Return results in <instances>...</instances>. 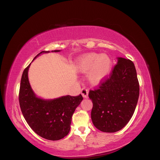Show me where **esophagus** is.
<instances>
[{"label":"esophagus","instance_id":"34e87169","mask_svg":"<svg viewBox=\"0 0 160 160\" xmlns=\"http://www.w3.org/2000/svg\"><path fill=\"white\" fill-rule=\"evenodd\" d=\"M81 94H82V96L84 97V98H87L88 94V89L85 88H83L81 89Z\"/></svg>","mask_w":160,"mask_h":160}]
</instances>
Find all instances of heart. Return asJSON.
I'll use <instances>...</instances> for the list:
<instances>
[{"label": "heart", "instance_id": "heart-1", "mask_svg": "<svg viewBox=\"0 0 160 160\" xmlns=\"http://www.w3.org/2000/svg\"><path fill=\"white\" fill-rule=\"evenodd\" d=\"M112 67V61L106 54L90 53L81 57L77 68L81 72L89 71L88 79L92 83L97 84L108 75Z\"/></svg>", "mask_w": 160, "mask_h": 160}]
</instances>
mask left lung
<instances>
[{"instance_id": "1", "label": "left lung", "mask_w": 160, "mask_h": 160, "mask_svg": "<svg viewBox=\"0 0 160 160\" xmlns=\"http://www.w3.org/2000/svg\"><path fill=\"white\" fill-rule=\"evenodd\" d=\"M139 84L132 61L118 58L117 63L88 97L93 104L91 119L97 129L115 132L131 119L138 103Z\"/></svg>"}]
</instances>
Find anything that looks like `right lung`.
<instances>
[{"mask_svg": "<svg viewBox=\"0 0 160 160\" xmlns=\"http://www.w3.org/2000/svg\"><path fill=\"white\" fill-rule=\"evenodd\" d=\"M43 52H41L35 58ZM30 66L22 72L19 90L18 100L22 115L30 128L41 138L52 141L61 139L69 133L72 117L83 97L80 94L76 97L67 95L53 100L38 98L29 83L28 72Z\"/></svg>", "mask_w": 160, "mask_h": 160, "instance_id": "1", "label": "right lung"}]
</instances>
